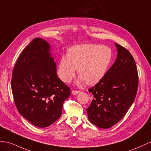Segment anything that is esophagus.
I'll list each match as a JSON object with an SVG mask.
<instances>
[{
  "mask_svg": "<svg viewBox=\"0 0 151 151\" xmlns=\"http://www.w3.org/2000/svg\"><path fill=\"white\" fill-rule=\"evenodd\" d=\"M80 92V91H74V90H73L72 92H71V93H72L73 95H77L78 94H79Z\"/></svg>",
  "mask_w": 151,
  "mask_h": 151,
  "instance_id": "34e87169",
  "label": "esophagus"
}]
</instances>
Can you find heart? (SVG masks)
I'll return each instance as SVG.
<instances>
[{
	"label": "heart",
	"instance_id": "b5f03b06",
	"mask_svg": "<svg viewBox=\"0 0 151 151\" xmlns=\"http://www.w3.org/2000/svg\"><path fill=\"white\" fill-rule=\"evenodd\" d=\"M113 54L110 48L100 45L85 44L73 46L63 56L57 67L60 79L68 83L75 75L80 77L79 82L86 86H94L101 80L108 71Z\"/></svg>",
	"mask_w": 151,
	"mask_h": 151
}]
</instances>
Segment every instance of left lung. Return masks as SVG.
Here are the masks:
<instances>
[{
    "instance_id": "1",
    "label": "left lung",
    "mask_w": 151,
    "mask_h": 151,
    "mask_svg": "<svg viewBox=\"0 0 151 151\" xmlns=\"http://www.w3.org/2000/svg\"><path fill=\"white\" fill-rule=\"evenodd\" d=\"M117 59L101 80L88 89L94 96L87 109L91 123L107 129L118 123L132 105L137 95L138 74L133 57L115 43Z\"/></svg>"
}]
</instances>
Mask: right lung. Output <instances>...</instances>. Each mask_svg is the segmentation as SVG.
Returning <instances> with one entry per match:
<instances>
[{"mask_svg":"<svg viewBox=\"0 0 151 151\" xmlns=\"http://www.w3.org/2000/svg\"><path fill=\"white\" fill-rule=\"evenodd\" d=\"M56 68L50 45L37 37L23 50L13 70L15 105L23 117L39 127H48L60 117L63 103L71 94Z\"/></svg>","mask_w":151,"mask_h":151,"instance_id":"obj_1","label":"right lung"}]
</instances>
